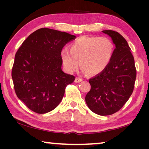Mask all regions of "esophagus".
Here are the masks:
<instances>
[{
	"label": "esophagus",
	"instance_id": "obj_1",
	"mask_svg": "<svg viewBox=\"0 0 149 149\" xmlns=\"http://www.w3.org/2000/svg\"><path fill=\"white\" fill-rule=\"evenodd\" d=\"M83 81V79H81V78H79V77H77L76 79H75V83H80V82H81V81Z\"/></svg>",
	"mask_w": 149,
	"mask_h": 149
}]
</instances>
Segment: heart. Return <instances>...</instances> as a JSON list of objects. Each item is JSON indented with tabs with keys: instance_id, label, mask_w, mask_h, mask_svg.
<instances>
[{
	"instance_id": "1",
	"label": "heart",
	"mask_w": 149,
	"mask_h": 149,
	"mask_svg": "<svg viewBox=\"0 0 149 149\" xmlns=\"http://www.w3.org/2000/svg\"><path fill=\"white\" fill-rule=\"evenodd\" d=\"M113 42L107 37L81 36L70 45V51L63 49L61 59L67 72L72 73L78 69L79 62L83 71L89 75L102 72L114 54Z\"/></svg>"
}]
</instances>
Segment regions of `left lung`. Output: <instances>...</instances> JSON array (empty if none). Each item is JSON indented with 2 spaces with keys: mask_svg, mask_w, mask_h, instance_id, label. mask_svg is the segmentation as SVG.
<instances>
[{
  "mask_svg": "<svg viewBox=\"0 0 149 149\" xmlns=\"http://www.w3.org/2000/svg\"><path fill=\"white\" fill-rule=\"evenodd\" d=\"M102 32L111 38L115 49L107 68L89 79L91 89L85 102L93 113L106 116L121 109L131 96L136 70L131 49L125 38L113 30Z\"/></svg>",
  "mask_w": 149,
  "mask_h": 149,
  "instance_id": "obj_1",
  "label": "left lung"
}]
</instances>
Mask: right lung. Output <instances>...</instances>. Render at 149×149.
Returning <instances> with one entry per match:
<instances>
[{"label":"right lung","instance_id":"add662e5","mask_svg":"<svg viewBox=\"0 0 149 149\" xmlns=\"http://www.w3.org/2000/svg\"><path fill=\"white\" fill-rule=\"evenodd\" d=\"M76 38L59 30L40 28L30 34L15 56L11 76L18 98L38 114L58 107L65 88L74 81L62 70L61 52Z\"/></svg>","mask_w":149,"mask_h":149}]
</instances>
